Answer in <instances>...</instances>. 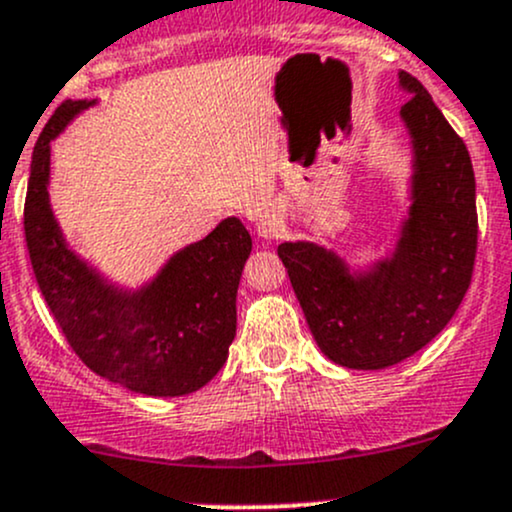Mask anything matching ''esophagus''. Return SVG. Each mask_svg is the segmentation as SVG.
<instances>
[{
  "label": "esophagus",
  "mask_w": 512,
  "mask_h": 512,
  "mask_svg": "<svg viewBox=\"0 0 512 512\" xmlns=\"http://www.w3.org/2000/svg\"><path fill=\"white\" fill-rule=\"evenodd\" d=\"M282 230H284V218L274 209H267L260 218H257V235H260L262 240L279 238Z\"/></svg>",
  "instance_id": "1"
}]
</instances>
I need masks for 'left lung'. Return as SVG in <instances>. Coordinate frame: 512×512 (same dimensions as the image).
I'll return each instance as SVG.
<instances>
[{
	"instance_id": "8db88e82",
	"label": "left lung",
	"mask_w": 512,
	"mask_h": 512,
	"mask_svg": "<svg viewBox=\"0 0 512 512\" xmlns=\"http://www.w3.org/2000/svg\"><path fill=\"white\" fill-rule=\"evenodd\" d=\"M401 121L411 136V206L396 247L372 267H352L328 247L279 245L320 352L347 369H386L423 350L457 313L476 257V182L469 150L413 75Z\"/></svg>"
}]
</instances>
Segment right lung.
<instances>
[{"label": "right lung", "mask_w": 512, "mask_h": 512, "mask_svg": "<svg viewBox=\"0 0 512 512\" xmlns=\"http://www.w3.org/2000/svg\"><path fill=\"white\" fill-rule=\"evenodd\" d=\"M97 101L67 99L36 140L24 206L33 274L50 313L94 374L143 396H187L221 372L252 238L230 216L174 252L150 282L123 289L67 245L50 209V140Z\"/></svg>", "instance_id": "1"}]
</instances>
